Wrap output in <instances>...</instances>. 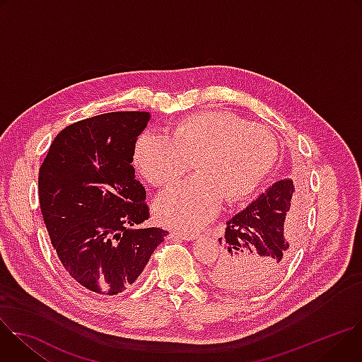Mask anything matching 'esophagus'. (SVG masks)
<instances>
[{"instance_id": "esophagus-1", "label": "esophagus", "mask_w": 362, "mask_h": 362, "mask_svg": "<svg viewBox=\"0 0 362 362\" xmlns=\"http://www.w3.org/2000/svg\"><path fill=\"white\" fill-rule=\"evenodd\" d=\"M172 236L179 238L182 240H193V239H196V235H193V233H183V232H173Z\"/></svg>"}]
</instances>
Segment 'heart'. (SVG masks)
<instances>
[{"label": "heart", "mask_w": 362, "mask_h": 362, "mask_svg": "<svg viewBox=\"0 0 362 362\" xmlns=\"http://www.w3.org/2000/svg\"><path fill=\"white\" fill-rule=\"evenodd\" d=\"M278 156L275 137L226 112H203L182 120L172 136L146 130L134 147L143 177L163 186L194 162L197 176L165 190L154 212L168 226L194 232L221 209L223 197L242 200L264 182Z\"/></svg>", "instance_id": "b5f03b06"}]
</instances>
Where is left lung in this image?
<instances>
[{"instance_id":"obj_1","label":"left lung","mask_w":362,"mask_h":362,"mask_svg":"<svg viewBox=\"0 0 362 362\" xmlns=\"http://www.w3.org/2000/svg\"><path fill=\"white\" fill-rule=\"evenodd\" d=\"M292 179H279L226 222L222 255L211 279L229 291H257L285 269L300 239V221L291 211Z\"/></svg>"}]
</instances>
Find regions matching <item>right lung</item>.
Segmentation results:
<instances>
[{"label":"right lung","instance_id":"obj_1","mask_svg":"<svg viewBox=\"0 0 362 362\" xmlns=\"http://www.w3.org/2000/svg\"><path fill=\"white\" fill-rule=\"evenodd\" d=\"M147 112H115L70 124L49 146L38 175L41 214L64 271L100 295L140 276L168 235L146 228V190L132 166Z\"/></svg>","mask_w":362,"mask_h":362}]
</instances>
